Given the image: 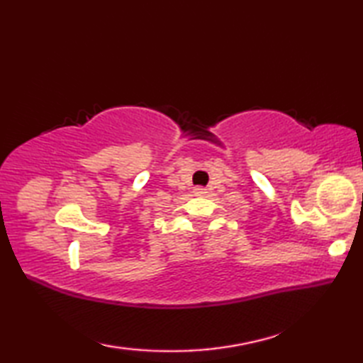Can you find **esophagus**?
Returning <instances> with one entry per match:
<instances>
[{"mask_svg":"<svg viewBox=\"0 0 363 363\" xmlns=\"http://www.w3.org/2000/svg\"><path fill=\"white\" fill-rule=\"evenodd\" d=\"M195 195H204L206 194V189L204 187H195Z\"/></svg>","mask_w":363,"mask_h":363,"instance_id":"34e87169","label":"esophagus"}]
</instances>
